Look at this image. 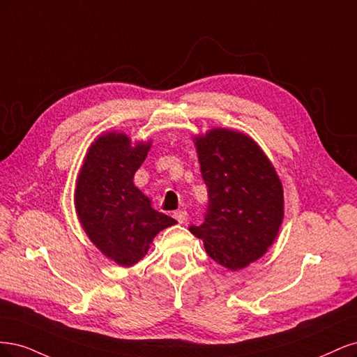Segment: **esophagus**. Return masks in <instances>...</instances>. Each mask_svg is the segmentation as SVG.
<instances>
[{
  "instance_id": "1",
  "label": "esophagus",
  "mask_w": 357,
  "mask_h": 357,
  "mask_svg": "<svg viewBox=\"0 0 357 357\" xmlns=\"http://www.w3.org/2000/svg\"><path fill=\"white\" fill-rule=\"evenodd\" d=\"M174 216H175V220H176L179 224H185V222L188 221V213H187V211H176V212L174 213Z\"/></svg>"
}]
</instances>
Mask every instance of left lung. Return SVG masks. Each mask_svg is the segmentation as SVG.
Wrapping results in <instances>:
<instances>
[{
    "label": "left lung",
    "mask_w": 357,
    "mask_h": 357,
    "mask_svg": "<svg viewBox=\"0 0 357 357\" xmlns=\"http://www.w3.org/2000/svg\"><path fill=\"white\" fill-rule=\"evenodd\" d=\"M209 206L190 231L203 240L208 255L228 270L257 261L279 233L283 187L254 139L240 132L212 129L195 136Z\"/></svg>",
    "instance_id": "left-lung-1"
}]
</instances>
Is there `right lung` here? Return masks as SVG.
<instances>
[{
  "label": "right lung",
  "mask_w": 357,
  "mask_h": 357,
  "mask_svg": "<svg viewBox=\"0 0 357 357\" xmlns=\"http://www.w3.org/2000/svg\"><path fill=\"white\" fill-rule=\"evenodd\" d=\"M151 142L132 145L129 136L109 132L90 145L75 187V211L86 234L103 255L121 267L141 261L174 218L151 208L135 187Z\"/></svg>",
  "instance_id": "right-lung-1"
}]
</instances>
